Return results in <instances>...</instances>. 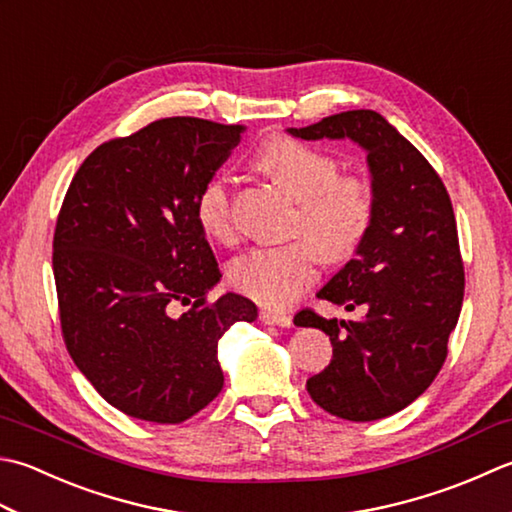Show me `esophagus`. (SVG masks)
<instances>
[{"label":"esophagus","mask_w":512,"mask_h":512,"mask_svg":"<svg viewBox=\"0 0 512 512\" xmlns=\"http://www.w3.org/2000/svg\"><path fill=\"white\" fill-rule=\"evenodd\" d=\"M259 319H262V322L268 326H282V328L293 326V319H290V315L277 313V310H262V313H259Z\"/></svg>","instance_id":"obj_1"}]
</instances>
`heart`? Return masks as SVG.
Listing matches in <instances>:
<instances>
[{
	"mask_svg": "<svg viewBox=\"0 0 512 512\" xmlns=\"http://www.w3.org/2000/svg\"><path fill=\"white\" fill-rule=\"evenodd\" d=\"M257 166L299 202L297 230L310 239L248 250L230 266V282L259 304L284 308L315 282L322 255L344 262L362 246L375 217V195L364 179L339 177L333 155L290 137L268 139ZM195 215L206 235L219 242L233 237V195L224 177L202 186Z\"/></svg>",
	"mask_w": 512,
	"mask_h": 512,
	"instance_id": "obj_1",
	"label": "heart"
}]
</instances>
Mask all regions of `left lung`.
Here are the masks:
<instances>
[{"label": "left lung", "instance_id": "1", "mask_svg": "<svg viewBox=\"0 0 512 512\" xmlns=\"http://www.w3.org/2000/svg\"><path fill=\"white\" fill-rule=\"evenodd\" d=\"M288 133L308 142L350 139L366 150L375 217L366 239L317 297L362 319L297 326L330 337L333 359L306 382L313 402L348 422H373L413 404L448 355L464 302V264L446 186L426 157L375 110H348Z\"/></svg>", "mask_w": 512, "mask_h": 512}]
</instances>
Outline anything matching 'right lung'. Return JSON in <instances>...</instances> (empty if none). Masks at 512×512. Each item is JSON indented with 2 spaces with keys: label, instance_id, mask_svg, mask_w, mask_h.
Wrapping results in <instances>:
<instances>
[{
  "label": "right lung",
  "instance_id": "obj_1",
  "mask_svg": "<svg viewBox=\"0 0 512 512\" xmlns=\"http://www.w3.org/2000/svg\"><path fill=\"white\" fill-rule=\"evenodd\" d=\"M244 126L166 117L97 146L59 210L53 273L70 357L110 406L179 424L219 395L217 344L255 322L250 299L217 286V259L195 215ZM175 301L193 303L179 318Z\"/></svg>",
  "mask_w": 512,
  "mask_h": 512
}]
</instances>
